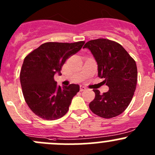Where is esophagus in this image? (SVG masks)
Returning <instances> with one entry per match:
<instances>
[{"label": "esophagus", "instance_id": "1", "mask_svg": "<svg viewBox=\"0 0 155 155\" xmlns=\"http://www.w3.org/2000/svg\"><path fill=\"white\" fill-rule=\"evenodd\" d=\"M86 89V87L84 86V85H80V91H83Z\"/></svg>", "mask_w": 155, "mask_h": 155}]
</instances>
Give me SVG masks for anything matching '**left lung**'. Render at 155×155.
<instances>
[{
	"label": "left lung",
	"instance_id": "8db88e82",
	"mask_svg": "<svg viewBox=\"0 0 155 155\" xmlns=\"http://www.w3.org/2000/svg\"><path fill=\"white\" fill-rule=\"evenodd\" d=\"M97 63L98 76L104 79L109 91L103 94L94 89L95 97L89 104L91 110L100 117L111 118L122 113L129 106L137 82L136 62L121 45L107 39L87 42Z\"/></svg>",
	"mask_w": 155,
	"mask_h": 155
}]
</instances>
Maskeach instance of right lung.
I'll return each instance as SVG.
<instances>
[{"instance_id":"right-lung-1","label":"right lung","mask_w":155,"mask_h":155,"mask_svg":"<svg viewBox=\"0 0 155 155\" xmlns=\"http://www.w3.org/2000/svg\"><path fill=\"white\" fill-rule=\"evenodd\" d=\"M84 43H46L25 57L20 82L25 102L37 116L55 120L68 112L73 97L79 91V85L61 87L54 76L61 74V70L67 59L79 51Z\"/></svg>"}]
</instances>
